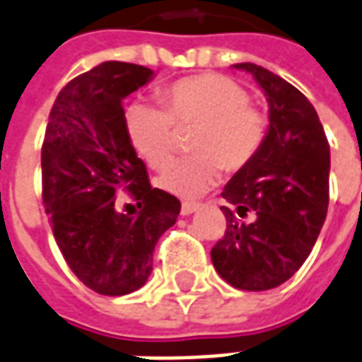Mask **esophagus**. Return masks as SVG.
I'll return each mask as SVG.
<instances>
[{
	"label": "esophagus",
	"instance_id": "1",
	"mask_svg": "<svg viewBox=\"0 0 362 362\" xmlns=\"http://www.w3.org/2000/svg\"><path fill=\"white\" fill-rule=\"evenodd\" d=\"M199 203H182V209H180V212H182V216H189V214H192V212H195L197 211V209H199Z\"/></svg>",
	"mask_w": 362,
	"mask_h": 362
}]
</instances>
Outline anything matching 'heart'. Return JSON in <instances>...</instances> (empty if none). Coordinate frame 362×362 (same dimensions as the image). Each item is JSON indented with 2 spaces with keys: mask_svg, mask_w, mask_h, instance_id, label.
Wrapping results in <instances>:
<instances>
[{
  "mask_svg": "<svg viewBox=\"0 0 362 362\" xmlns=\"http://www.w3.org/2000/svg\"><path fill=\"white\" fill-rule=\"evenodd\" d=\"M163 107L134 102L125 125L132 148L151 169H163L173 157L176 127H193L189 150L157 178L163 192L189 199L211 189L222 175L255 161L267 134V117L248 104L250 96L230 77L205 74L184 77L159 90Z\"/></svg>",
  "mask_w": 362,
  "mask_h": 362,
  "instance_id": "b5f03b06",
  "label": "heart"
}]
</instances>
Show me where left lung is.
<instances>
[{"mask_svg": "<svg viewBox=\"0 0 362 362\" xmlns=\"http://www.w3.org/2000/svg\"><path fill=\"white\" fill-rule=\"evenodd\" d=\"M260 85L269 129L255 161L222 192L226 233L212 247L218 275L241 291H269L302 267L328 209L330 146L300 90L252 62L235 64Z\"/></svg>", "mask_w": 362, "mask_h": 362, "instance_id": "8db88e82", "label": "left lung"}]
</instances>
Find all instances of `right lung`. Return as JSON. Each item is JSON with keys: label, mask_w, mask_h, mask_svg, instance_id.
I'll use <instances>...</instances> for the list:
<instances>
[{"label": "right lung", "mask_w": 362, "mask_h": 362, "mask_svg": "<svg viewBox=\"0 0 362 362\" xmlns=\"http://www.w3.org/2000/svg\"><path fill=\"white\" fill-rule=\"evenodd\" d=\"M151 77L150 68L117 60L74 77L52 104L41 146L52 235L77 279L104 296L146 285L153 248L180 214L175 195L150 186L127 134L121 102ZM123 191L138 211H119Z\"/></svg>", "instance_id": "obj_1"}]
</instances>
